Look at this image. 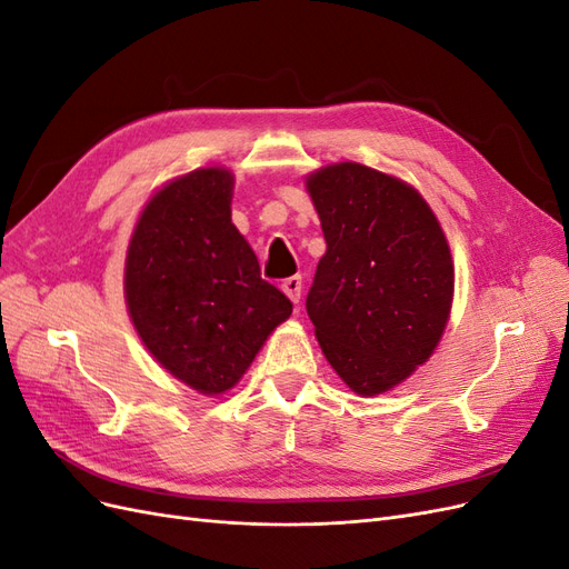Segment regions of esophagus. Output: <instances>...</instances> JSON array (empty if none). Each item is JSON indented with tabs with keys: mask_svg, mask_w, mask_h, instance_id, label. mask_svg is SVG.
Returning a JSON list of instances; mask_svg holds the SVG:
<instances>
[{
	"mask_svg": "<svg viewBox=\"0 0 569 569\" xmlns=\"http://www.w3.org/2000/svg\"><path fill=\"white\" fill-rule=\"evenodd\" d=\"M280 289L284 291L287 299H289L291 303H299V299H301V278H299V274H291V278L282 280Z\"/></svg>",
	"mask_w": 569,
	"mask_h": 569,
	"instance_id": "1",
	"label": "esophagus"
}]
</instances>
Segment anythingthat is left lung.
<instances>
[{
    "label": "left lung",
    "mask_w": 569,
    "mask_h": 569,
    "mask_svg": "<svg viewBox=\"0 0 569 569\" xmlns=\"http://www.w3.org/2000/svg\"><path fill=\"white\" fill-rule=\"evenodd\" d=\"M327 251L306 299L327 363L358 396L401 385L439 347L453 258L416 187L341 161L306 176Z\"/></svg>",
    "instance_id": "1"
}]
</instances>
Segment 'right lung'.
<instances>
[{
	"label": "right lung",
	"instance_id": "right-lung-1",
	"mask_svg": "<svg viewBox=\"0 0 569 569\" xmlns=\"http://www.w3.org/2000/svg\"><path fill=\"white\" fill-rule=\"evenodd\" d=\"M232 170L197 168L157 189L134 222L126 303L157 363L203 396L232 389L291 301L261 280L232 222Z\"/></svg>",
	"mask_w": 569,
	"mask_h": 569
}]
</instances>
